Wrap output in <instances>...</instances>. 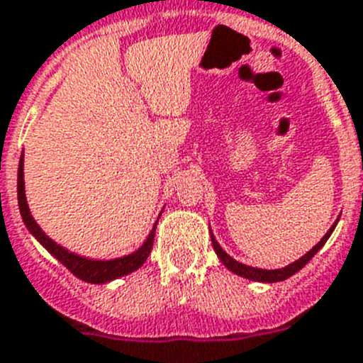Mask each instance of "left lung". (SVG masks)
<instances>
[{
	"instance_id": "8db88e82",
	"label": "left lung",
	"mask_w": 363,
	"mask_h": 363,
	"mask_svg": "<svg viewBox=\"0 0 363 363\" xmlns=\"http://www.w3.org/2000/svg\"><path fill=\"white\" fill-rule=\"evenodd\" d=\"M334 228H336V224L333 225V228L325 233V237L321 238L320 242L315 244L314 247H312L311 252L306 253V255H303L299 261L292 262V264H288L286 268H281V270H259V268H252V266H246V264H240V262H237L235 259H231V257L228 255V253L222 250V247L218 246V242L215 240V237L211 235V242H213V247H215L216 255L220 257V261L224 262L225 268H229V270L233 272V274L240 275V277H246V279H252V281H261V283H277V281H284V279H288L290 275H294L296 272H299L303 268V266L306 264V262L311 261L312 257L315 255V253L320 252L321 246H323L325 242H327V238L330 237V233L334 231Z\"/></svg>"
}]
</instances>
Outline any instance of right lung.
Wrapping results in <instances>:
<instances>
[{
    "mask_svg": "<svg viewBox=\"0 0 363 363\" xmlns=\"http://www.w3.org/2000/svg\"><path fill=\"white\" fill-rule=\"evenodd\" d=\"M18 206H20L21 218L26 222V225L29 228L30 233L38 238L40 242L45 246L51 255H55L62 264L66 266L67 270L73 275L80 277L86 283H108L111 279H117L121 275H126L130 272L138 270L143 266V262L147 261L148 255L152 252V246H154V235H156V228L152 229V233L148 235L147 242L139 247L138 252L132 253V255H126L123 259H113V261H89L84 257H79L75 253H69L67 250H64L62 246L55 244L48 235L43 233L42 229L38 228V224L34 222V218L30 216L29 207H27L26 200V187H23V154H21L20 160V169H18Z\"/></svg>",
    "mask_w": 363,
    "mask_h": 363,
    "instance_id": "1",
    "label": "right lung"
}]
</instances>
